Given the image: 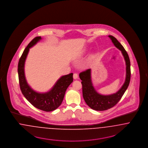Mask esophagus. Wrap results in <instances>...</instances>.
Returning a JSON list of instances; mask_svg holds the SVG:
<instances>
[{
  "instance_id": "esophagus-1",
  "label": "esophagus",
  "mask_w": 148,
  "mask_h": 148,
  "mask_svg": "<svg viewBox=\"0 0 148 148\" xmlns=\"http://www.w3.org/2000/svg\"><path fill=\"white\" fill-rule=\"evenodd\" d=\"M73 78L75 79H76L78 78V75H77V73H74L73 74Z\"/></svg>"
}]
</instances>
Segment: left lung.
<instances>
[{
	"label": "left lung",
	"instance_id": "left-lung-1",
	"mask_svg": "<svg viewBox=\"0 0 148 148\" xmlns=\"http://www.w3.org/2000/svg\"><path fill=\"white\" fill-rule=\"evenodd\" d=\"M108 37L116 47L121 51L124 57L126 65L125 79L121 88L116 92L108 95H103L98 93L93 86L91 77V69L79 73V76L82 80L84 100L90 108L95 110H106L114 107L121 99L130 83L131 73L128 55L122 45L114 36L109 35Z\"/></svg>",
	"mask_w": 148,
	"mask_h": 148
}]
</instances>
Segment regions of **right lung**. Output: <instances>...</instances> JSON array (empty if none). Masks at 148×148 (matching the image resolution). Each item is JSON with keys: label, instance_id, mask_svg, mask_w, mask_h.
Here are the masks:
<instances>
[{"label": "right lung", "instance_id": "1", "mask_svg": "<svg viewBox=\"0 0 148 148\" xmlns=\"http://www.w3.org/2000/svg\"><path fill=\"white\" fill-rule=\"evenodd\" d=\"M42 38L36 37L28 44L23 52L18 63V76L20 87L26 99L38 109L51 112L57 109L62 102L66 90L73 82V73L60 77L51 90L44 93L34 90L27 84L25 75V63L30 49L36 45Z\"/></svg>", "mask_w": 148, "mask_h": 148}]
</instances>
